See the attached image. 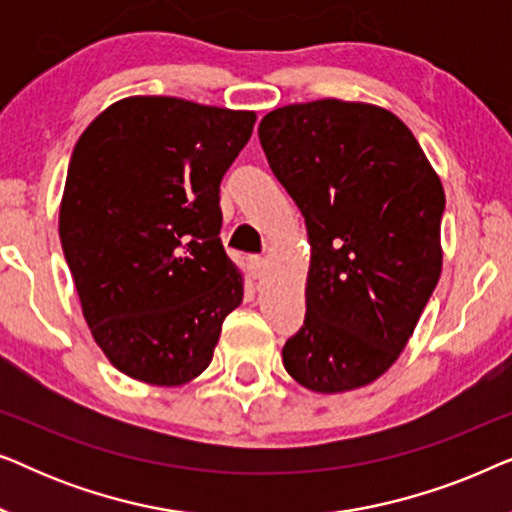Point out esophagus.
<instances>
[{"label":"esophagus","instance_id":"esophagus-1","mask_svg":"<svg viewBox=\"0 0 512 512\" xmlns=\"http://www.w3.org/2000/svg\"><path fill=\"white\" fill-rule=\"evenodd\" d=\"M265 268H268V261H265V258L249 256V270L256 279H261L265 275Z\"/></svg>","mask_w":512,"mask_h":512}]
</instances>
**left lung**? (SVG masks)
I'll list each match as a JSON object with an SVG mask.
<instances>
[{
    "mask_svg": "<svg viewBox=\"0 0 512 512\" xmlns=\"http://www.w3.org/2000/svg\"><path fill=\"white\" fill-rule=\"evenodd\" d=\"M258 137L310 242L286 373L317 394L366 387L398 361L443 272L440 177L408 125L368 102L286 104Z\"/></svg>",
    "mask_w": 512,
    "mask_h": 512,
    "instance_id": "left-lung-1",
    "label": "left lung"
}]
</instances>
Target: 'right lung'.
I'll list each match as a JSON object with an SVG mask.
<instances>
[{
    "instance_id": "1",
    "label": "right lung",
    "mask_w": 512,
    "mask_h": 512,
    "mask_svg": "<svg viewBox=\"0 0 512 512\" xmlns=\"http://www.w3.org/2000/svg\"><path fill=\"white\" fill-rule=\"evenodd\" d=\"M256 111L132 95L83 130L60 242L83 319L111 366L179 387L212 363L244 275L219 240V186Z\"/></svg>"
}]
</instances>
